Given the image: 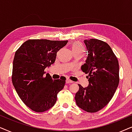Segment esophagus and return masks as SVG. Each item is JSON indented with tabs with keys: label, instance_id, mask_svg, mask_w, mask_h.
Returning <instances> with one entry per match:
<instances>
[{
	"label": "esophagus",
	"instance_id": "1",
	"mask_svg": "<svg viewBox=\"0 0 132 132\" xmlns=\"http://www.w3.org/2000/svg\"><path fill=\"white\" fill-rule=\"evenodd\" d=\"M66 81V83H67V84H71V83H72V82H73L72 81L69 80V79H67Z\"/></svg>",
	"mask_w": 132,
	"mask_h": 132
}]
</instances>
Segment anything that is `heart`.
<instances>
[{"instance_id":"b5f03b06","label":"heart","mask_w":132,"mask_h":132,"mask_svg":"<svg viewBox=\"0 0 132 132\" xmlns=\"http://www.w3.org/2000/svg\"><path fill=\"white\" fill-rule=\"evenodd\" d=\"M72 50L73 52V54L75 53H83L84 48L82 46V45L79 43H75L73 44L72 46Z\"/></svg>"}]
</instances>
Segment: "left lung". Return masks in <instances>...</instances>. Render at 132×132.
<instances>
[{
  "label": "left lung",
  "instance_id": "left-lung-1",
  "mask_svg": "<svg viewBox=\"0 0 132 132\" xmlns=\"http://www.w3.org/2000/svg\"><path fill=\"white\" fill-rule=\"evenodd\" d=\"M84 42L87 57L81 69L88 74L89 86L83 87L78 84L75 99L79 108L94 113L104 108L114 95L119 82V63L106 42L95 38Z\"/></svg>",
  "mask_w": 132,
  "mask_h": 132
}]
</instances>
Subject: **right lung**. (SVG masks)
Segmentation results:
<instances>
[{
	"instance_id": "obj_1",
	"label": "right lung",
	"mask_w": 132,
	"mask_h": 132,
	"mask_svg": "<svg viewBox=\"0 0 132 132\" xmlns=\"http://www.w3.org/2000/svg\"><path fill=\"white\" fill-rule=\"evenodd\" d=\"M68 42L30 39L15 51L12 82L22 101L33 111L43 112L53 107L58 93L64 86L65 77L53 80L50 74L44 77V73Z\"/></svg>"
}]
</instances>
